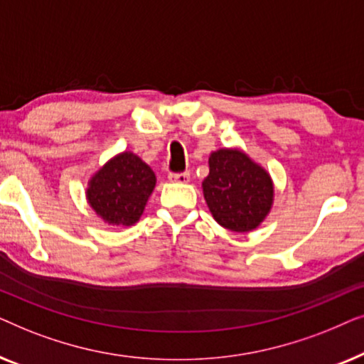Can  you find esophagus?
Returning <instances> with one entry per match:
<instances>
[{
	"instance_id": "esophagus-1",
	"label": "esophagus",
	"mask_w": 364,
	"mask_h": 364,
	"mask_svg": "<svg viewBox=\"0 0 364 364\" xmlns=\"http://www.w3.org/2000/svg\"><path fill=\"white\" fill-rule=\"evenodd\" d=\"M168 181L176 183H187L191 181V173L181 172V173H168Z\"/></svg>"
}]
</instances>
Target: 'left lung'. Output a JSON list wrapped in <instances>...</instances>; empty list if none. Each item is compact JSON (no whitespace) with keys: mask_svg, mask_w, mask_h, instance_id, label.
Listing matches in <instances>:
<instances>
[{"mask_svg":"<svg viewBox=\"0 0 364 364\" xmlns=\"http://www.w3.org/2000/svg\"><path fill=\"white\" fill-rule=\"evenodd\" d=\"M202 191L218 225L238 233L260 227L275 196L270 173L240 149L227 147L208 157V176Z\"/></svg>","mask_w":364,"mask_h":364,"instance_id":"1","label":"left lung"}]
</instances>
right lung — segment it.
I'll return each instance as SVG.
<instances>
[{
    "label": "right lung",
    "mask_w": 364,
    "mask_h": 364,
    "mask_svg": "<svg viewBox=\"0 0 364 364\" xmlns=\"http://www.w3.org/2000/svg\"><path fill=\"white\" fill-rule=\"evenodd\" d=\"M156 173L136 154L124 151L104 164L87 182L86 198L109 225L131 227L156 187Z\"/></svg>",
    "instance_id": "obj_1"
}]
</instances>
